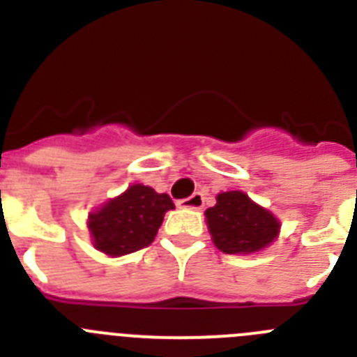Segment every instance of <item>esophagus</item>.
<instances>
[{
  "instance_id": "esophagus-1",
  "label": "esophagus",
  "mask_w": 357,
  "mask_h": 357,
  "mask_svg": "<svg viewBox=\"0 0 357 357\" xmlns=\"http://www.w3.org/2000/svg\"><path fill=\"white\" fill-rule=\"evenodd\" d=\"M176 206L181 207V209H202V207H204V195L202 193L191 195L189 198L178 200V204H176Z\"/></svg>"
}]
</instances>
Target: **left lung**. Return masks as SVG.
<instances>
[{
    "label": "left lung",
    "instance_id": "left-lung-1",
    "mask_svg": "<svg viewBox=\"0 0 357 357\" xmlns=\"http://www.w3.org/2000/svg\"><path fill=\"white\" fill-rule=\"evenodd\" d=\"M209 234L223 254L250 255L270 247L280 232L275 214L255 204L243 191H225L206 211Z\"/></svg>",
    "mask_w": 357,
    "mask_h": 357
}]
</instances>
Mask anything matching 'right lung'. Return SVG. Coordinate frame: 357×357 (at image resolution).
Instances as JSON below:
<instances>
[{
    "instance_id": "obj_1",
    "label": "right lung",
    "mask_w": 357,
    "mask_h": 357,
    "mask_svg": "<svg viewBox=\"0 0 357 357\" xmlns=\"http://www.w3.org/2000/svg\"><path fill=\"white\" fill-rule=\"evenodd\" d=\"M172 209L175 206L166 193H157L150 185H128L87 216L93 247L109 257L141 250L155 239L164 214Z\"/></svg>"
}]
</instances>
